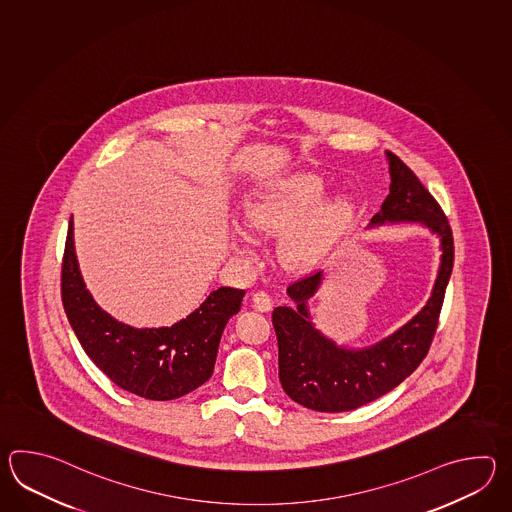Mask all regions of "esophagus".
Wrapping results in <instances>:
<instances>
[{
    "mask_svg": "<svg viewBox=\"0 0 512 512\" xmlns=\"http://www.w3.org/2000/svg\"><path fill=\"white\" fill-rule=\"evenodd\" d=\"M252 305L256 311L267 313L272 309V298L265 291H258V293L252 294Z\"/></svg>",
    "mask_w": 512,
    "mask_h": 512,
    "instance_id": "34e87169",
    "label": "esophagus"
}]
</instances>
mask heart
Returning a JSON list of instances; mask_svg holds the SVG:
<instances>
[{
    "label": "heart",
    "instance_id": "obj_1",
    "mask_svg": "<svg viewBox=\"0 0 512 512\" xmlns=\"http://www.w3.org/2000/svg\"><path fill=\"white\" fill-rule=\"evenodd\" d=\"M329 183L316 174H296L265 186L243 208L247 227L263 238L282 236L280 256L291 269H309L324 260L340 232L355 212V201L346 194L329 197ZM238 251L254 254L251 238L236 230Z\"/></svg>",
    "mask_w": 512,
    "mask_h": 512
}]
</instances>
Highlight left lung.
<instances>
[{
    "mask_svg": "<svg viewBox=\"0 0 512 512\" xmlns=\"http://www.w3.org/2000/svg\"><path fill=\"white\" fill-rule=\"evenodd\" d=\"M390 194L371 227L384 223H421L441 241V265L434 291L417 315L381 342L362 349L337 346L311 322L307 300L318 291L322 274H309L287 287L293 307H276L272 326L278 338V366L283 392L294 403L316 412H349L392 392L423 362L434 340L446 285L454 265V238L445 212L417 175L392 152Z\"/></svg>",
    "mask_w": 512,
    "mask_h": 512,
    "instance_id": "left-lung-1",
    "label": "left lung"
}]
</instances>
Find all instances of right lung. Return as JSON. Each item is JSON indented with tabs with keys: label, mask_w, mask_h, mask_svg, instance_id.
Returning <instances> with one entry per match:
<instances>
[{
	"label": "right lung",
	"mask_w": 512,
	"mask_h": 512,
	"mask_svg": "<svg viewBox=\"0 0 512 512\" xmlns=\"http://www.w3.org/2000/svg\"><path fill=\"white\" fill-rule=\"evenodd\" d=\"M245 291L219 287L194 313L170 327H137L108 315L86 289L78 269L73 219L62 261V302L87 357L126 392L172 401L210 379L219 338L240 311Z\"/></svg>",
	"instance_id": "obj_1"
}]
</instances>
